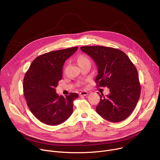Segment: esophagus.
Wrapping results in <instances>:
<instances>
[{
	"mask_svg": "<svg viewBox=\"0 0 160 160\" xmlns=\"http://www.w3.org/2000/svg\"><path fill=\"white\" fill-rule=\"evenodd\" d=\"M79 95H80V96H85L88 95V92H86V91H82V92H80Z\"/></svg>",
	"mask_w": 160,
	"mask_h": 160,
	"instance_id": "34e87169",
	"label": "esophagus"
}]
</instances>
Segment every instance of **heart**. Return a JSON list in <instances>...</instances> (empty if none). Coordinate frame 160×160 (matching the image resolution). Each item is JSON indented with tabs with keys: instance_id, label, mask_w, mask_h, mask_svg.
I'll return each mask as SVG.
<instances>
[{
	"instance_id": "heart-1",
	"label": "heart",
	"mask_w": 160,
	"mask_h": 160,
	"mask_svg": "<svg viewBox=\"0 0 160 160\" xmlns=\"http://www.w3.org/2000/svg\"><path fill=\"white\" fill-rule=\"evenodd\" d=\"M87 60H88L85 56H79L78 57V62L79 63V62H82V61H87Z\"/></svg>"
}]
</instances>
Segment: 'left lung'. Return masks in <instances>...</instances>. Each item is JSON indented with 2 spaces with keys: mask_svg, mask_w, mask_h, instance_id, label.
I'll list each match as a JSON object with an SVG mask.
<instances>
[{
  "mask_svg": "<svg viewBox=\"0 0 160 160\" xmlns=\"http://www.w3.org/2000/svg\"><path fill=\"white\" fill-rule=\"evenodd\" d=\"M80 49L92 58L98 68L97 87H108L109 95H99L96 111L103 118L119 122L128 118L141 94L138 72L127 55L120 49L94 45Z\"/></svg>",
  "mask_w": 160,
  "mask_h": 160,
  "instance_id": "left-lung-1",
  "label": "left lung"
}]
</instances>
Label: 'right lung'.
Listing matches in <instances>:
<instances>
[{"label":"right lung","mask_w":160,"mask_h":160,"mask_svg":"<svg viewBox=\"0 0 160 160\" xmlns=\"http://www.w3.org/2000/svg\"><path fill=\"white\" fill-rule=\"evenodd\" d=\"M77 49L74 47L42 54L33 61L25 73L22 87L27 104L33 115L43 123L58 125L72 115L78 94L59 96L56 87L62 79L65 61Z\"/></svg>","instance_id":"obj_1"}]
</instances>
